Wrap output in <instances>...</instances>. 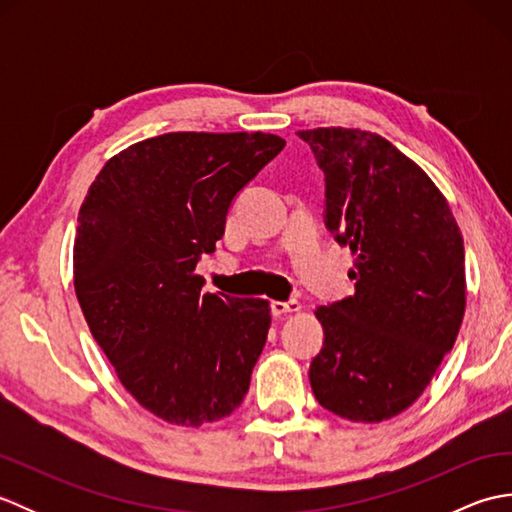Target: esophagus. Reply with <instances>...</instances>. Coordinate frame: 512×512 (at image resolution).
Listing matches in <instances>:
<instances>
[{
  "label": "esophagus",
  "instance_id": "34e87169",
  "mask_svg": "<svg viewBox=\"0 0 512 512\" xmlns=\"http://www.w3.org/2000/svg\"><path fill=\"white\" fill-rule=\"evenodd\" d=\"M270 310H273L275 317H281V314H288V312H299L301 306L297 301H273L270 303Z\"/></svg>",
  "mask_w": 512,
  "mask_h": 512
}]
</instances>
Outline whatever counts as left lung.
<instances>
[{
	"mask_svg": "<svg viewBox=\"0 0 512 512\" xmlns=\"http://www.w3.org/2000/svg\"><path fill=\"white\" fill-rule=\"evenodd\" d=\"M325 176V226L354 255L356 292L317 308L323 347L310 363L319 405L352 422L411 407L458 339L464 242L449 202L383 136L297 132Z\"/></svg>",
	"mask_w": 512,
	"mask_h": 512,
	"instance_id": "obj_1",
	"label": "left lung"
}]
</instances>
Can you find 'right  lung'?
Segmentation results:
<instances>
[{"label":"right lung","instance_id":"1","mask_svg":"<svg viewBox=\"0 0 512 512\" xmlns=\"http://www.w3.org/2000/svg\"><path fill=\"white\" fill-rule=\"evenodd\" d=\"M275 134L171 132L105 162L74 239V290L123 387L182 427L242 405L266 345V299L202 292L200 257L235 195L273 160Z\"/></svg>","mask_w":512,"mask_h":512}]
</instances>
